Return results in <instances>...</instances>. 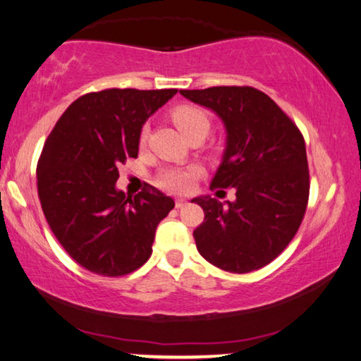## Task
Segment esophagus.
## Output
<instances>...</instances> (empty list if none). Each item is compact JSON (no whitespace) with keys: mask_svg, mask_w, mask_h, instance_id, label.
<instances>
[{"mask_svg":"<svg viewBox=\"0 0 361 361\" xmlns=\"http://www.w3.org/2000/svg\"><path fill=\"white\" fill-rule=\"evenodd\" d=\"M186 204H188L186 199H183V197L175 199V207H176V209H180V207H183V206H186Z\"/></svg>","mask_w":361,"mask_h":361,"instance_id":"obj_1","label":"esophagus"}]
</instances>
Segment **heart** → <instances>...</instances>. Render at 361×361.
<instances>
[{
	"label": "heart",
	"mask_w": 361,
	"mask_h": 361,
	"mask_svg": "<svg viewBox=\"0 0 361 361\" xmlns=\"http://www.w3.org/2000/svg\"><path fill=\"white\" fill-rule=\"evenodd\" d=\"M171 118H173L176 128L185 134L190 136L195 131H209L211 128V118H209L207 111L199 109V106L192 105H181L178 109L171 111ZM147 128L144 126L141 129V142L144 144L147 139ZM199 171L192 166H171V169H164L157 175V185L165 191L170 192H188L192 188V183L196 181Z\"/></svg>",
	"instance_id": "heart-1"
}]
</instances>
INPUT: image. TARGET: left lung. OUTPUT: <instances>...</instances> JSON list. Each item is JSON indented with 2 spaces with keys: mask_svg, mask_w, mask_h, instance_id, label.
I'll use <instances>...</instances> for the list:
<instances>
[{
  "mask_svg": "<svg viewBox=\"0 0 361 361\" xmlns=\"http://www.w3.org/2000/svg\"><path fill=\"white\" fill-rule=\"evenodd\" d=\"M214 110L227 128L215 188H235L236 201L196 197L204 222L192 232L215 267L246 274L267 266L297 235L310 197L303 134L267 94L250 85L180 90Z\"/></svg>",
  "mask_w": 361,
  "mask_h": 361,
  "instance_id": "obj_1",
  "label": "left lung"
}]
</instances>
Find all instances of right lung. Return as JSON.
Instances as JSON below:
<instances>
[{"mask_svg": "<svg viewBox=\"0 0 361 361\" xmlns=\"http://www.w3.org/2000/svg\"><path fill=\"white\" fill-rule=\"evenodd\" d=\"M178 90L105 89L68 106L37 164L42 211L60 245L87 271L121 277L152 255L155 228L173 199L147 185L136 196L115 188L118 166L137 157L144 121Z\"/></svg>", "mask_w": 361, "mask_h": 361, "instance_id": "1", "label": "right lung"}]
</instances>
